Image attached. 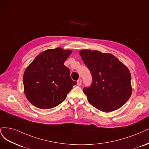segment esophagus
<instances>
[{
    "label": "esophagus",
    "mask_w": 149,
    "mask_h": 149,
    "mask_svg": "<svg viewBox=\"0 0 149 149\" xmlns=\"http://www.w3.org/2000/svg\"><path fill=\"white\" fill-rule=\"evenodd\" d=\"M81 80L80 79L77 80V85L80 86L81 85Z\"/></svg>",
    "instance_id": "1"
}]
</instances>
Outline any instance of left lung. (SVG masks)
I'll use <instances>...</instances> for the list:
<instances>
[{
    "label": "left lung",
    "instance_id": "8db88e82",
    "mask_svg": "<svg viewBox=\"0 0 149 149\" xmlns=\"http://www.w3.org/2000/svg\"><path fill=\"white\" fill-rule=\"evenodd\" d=\"M80 55L92 77L83 91L88 103L104 112L121 108L131 97L130 72L116 57L98 51L81 50Z\"/></svg>",
    "mask_w": 149,
    "mask_h": 149
}]
</instances>
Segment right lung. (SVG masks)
<instances>
[{
	"mask_svg": "<svg viewBox=\"0 0 149 149\" xmlns=\"http://www.w3.org/2000/svg\"><path fill=\"white\" fill-rule=\"evenodd\" d=\"M71 53L61 47L47 49L37 56L23 75L25 94L36 107L47 109L63 102L77 82L64 65Z\"/></svg>",
	"mask_w": 149,
	"mask_h": 149,
	"instance_id": "right-lung-1",
	"label": "right lung"
}]
</instances>
